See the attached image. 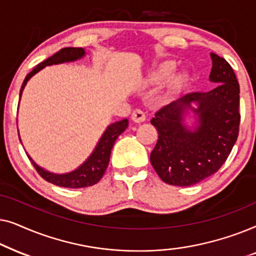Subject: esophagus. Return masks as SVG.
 <instances>
[{"label": "esophagus", "instance_id": "1", "mask_svg": "<svg viewBox=\"0 0 256 256\" xmlns=\"http://www.w3.org/2000/svg\"><path fill=\"white\" fill-rule=\"evenodd\" d=\"M132 120L136 122V124H141V122L146 121L144 112L141 110H135L132 113Z\"/></svg>", "mask_w": 256, "mask_h": 256}]
</instances>
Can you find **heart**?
<instances>
[{"label":"heart","instance_id":"obj_1","mask_svg":"<svg viewBox=\"0 0 256 256\" xmlns=\"http://www.w3.org/2000/svg\"><path fill=\"white\" fill-rule=\"evenodd\" d=\"M174 68H176V65H174V62H164L163 65H160V68L152 73V82H155V84H162L164 82H166V80L169 79L171 76H172ZM180 82H177L176 85H174V86L178 87V86H180Z\"/></svg>","mask_w":256,"mask_h":256}]
</instances>
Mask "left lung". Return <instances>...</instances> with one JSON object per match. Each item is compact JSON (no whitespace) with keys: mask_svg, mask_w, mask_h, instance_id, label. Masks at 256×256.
Wrapping results in <instances>:
<instances>
[{"mask_svg":"<svg viewBox=\"0 0 256 256\" xmlns=\"http://www.w3.org/2000/svg\"><path fill=\"white\" fill-rule=\"evenodd\" d=\"M211 58L210 80L214 88L186 94L160 107L150 121L158 132L150 162L164 183L191 186L212 176L226 162L239 136V82L225 59L216 54ZM191 103L198 107L192 108ZM185 108L198 115L194 131L182 124Z\"/></svg>","mask_w":256,"mask_h":256,"instance_id":"8db88e82","label":"left lung"}]
</instances>
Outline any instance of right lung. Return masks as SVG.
<instances>
[{
	"instance_id": "1",
	"label": "right lung",
	"mask_w": 256,
	"mask_h": 256,
	"mask_svg": "<svg viewBox=\"0 0 256 256\" xmlns=\"http://www.w3.org/2000/svg\"><path fill=\"white\" fill-rule=\"evenodd\" d=\"M85 54V50L82 48H60L58 52H56L54 56H51L50 58H48L46 60L42 62L40 64H38L29 74L26 76L24 82L22 84L20 90V98L22 96V90L24 86L26 85V82L32 76L34 73H37L40 70H42L45 66L52 65V64H60V62H73L76 59L82 58ZM128 127V120H124L115 122V124H110L107 128V130L104 132L102 138H100L99 143H98L96 150H94L92 155L82 166L78 168L76 171H73L71 174H54L45 171L37 166L32 160L30 158L29 155L28 158L31 160L32 166L38 174H40L42 178H44L45 180L48 183H52L54 185L62 188H87L92 186V185L96 184L101 178H102L104 171L107 169L108 163H110V152L112 148H113L115 141L118 138V135H121L122 132L126 130V128Z\"/></svg>"
}]
</instances>
